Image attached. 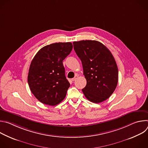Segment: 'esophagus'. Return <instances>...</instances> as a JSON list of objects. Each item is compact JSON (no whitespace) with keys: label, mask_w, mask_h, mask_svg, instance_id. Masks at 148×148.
I'll use <instances>...</instances> for the list:
<instances>
[{"label":"esophagus","mask_w":148,"mask_h":148,"mask_svg":"<svg viewBox=\"0 0 148 148\" xmlns=\"http://www.w3.org/2000/svg\"><path fill=\"white\" fill-rule=\"evenodd\" d=\"M78 77V74H75V77H74L73 78H72V79H71V80H72L73 81H75V80H76V79H77Z\"/></svg>","instance_id":"esophagus-1"}]
</instances>
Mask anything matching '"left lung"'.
Wrapping results in <instances>:
<instances>
[{
	"mask_svg": "<svg viewBox=\"0 0 148 148\" xmlns=\"http://www.w3.org/2000/svg\"><path fill=\"white\" fill-rule=\"evenodd\" d=\"M73 46L87 79V85L82 90L84 95L94 103L107 99L118 81V67L112 53L96 40L74 41Z\"/></svg>",
	"mask_w": 148,
	"mask_h": 148,
	"instance_id": "left-lung-1",
	"label": "left lung"
}]
</instances>
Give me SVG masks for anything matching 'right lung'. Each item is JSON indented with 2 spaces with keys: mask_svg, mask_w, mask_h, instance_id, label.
<instances>
[{
  "mask_svg": "<svg viewBox=\"0 0 148 148\" xmlns=\"http://www.w3.org/2000/svg\"><path fill=\"white\" fill-rule=\"evenodd\" d=\"M72 49L70 42L53 43L41 48L33 58L27 77L29 86L43 103L54 106L65 98L70 84L62 61Z\"/></svg>",
  "mask_w": 148,
  "mask_h": 148,
  "instance_id": "add662e5",
  "label": "right lung"
}]
</instances>
